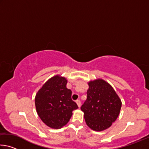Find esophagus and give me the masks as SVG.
<instances>
[{"instance_id": "obj_1", "label": "esophagus", "mask_w": 149, "mask_h": 149, "mask_svg": "<svg viewBox=\"0 0 149 149\" xmlns=\"http://www.w3.org/2000/svg\"><path fill=\"white\" fill-rule=\"evenodd\" d=\"M76 103H77V104L78 106V107L80 108V107H81V102H80V100H76Z\"/></svg>"}]
</instances>
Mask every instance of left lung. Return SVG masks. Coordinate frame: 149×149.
<instances>
[{
	"instance_id": "8db88e82",
	"label": "left lung",
	"mask_w": 149,
	"mask_h": 149,
	"mask_svg": "<svg viewBox=\"0 0 149 149\" xmlns=\"http://www.w3.org/2000/svg\"><path fill=\"white\" fill-rule=\"evenodd\" d=\"M87 84V98L81 110L88 127L95 132H102L116 120L122 100L112 85L104 79L99 78Z\"/></svg>"
}]
</instances>
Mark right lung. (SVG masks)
I'll use <instances>...</instances> for the list:
<instances>
[{
  "label": "right lung",
  "instance_id": "right-lung-1",
  "mask_svg": "<svg viewBox=\"0 0 149 149\" xmlns=\"http://www.w3.org/2000/svg\"><path fill=\"white\" fill-rule=\"evenodd\" d=\"M68 80L59 74L45 83L37 91L35 104L41 121L52 129H60L66 125L78 107L72 100V91L66 87Z\"/></svg>",
  "mask_w": 149,
  "mask_h": 149
}]
</instances>
